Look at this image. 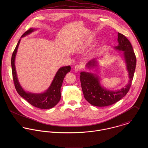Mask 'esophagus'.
I'll list each match as a JSON object with an SVG mask.
<instances>
[{
	"mask_svg": "<svg viewBox=\"0 0 148 148\" xmlns=\"http://www.w3.org/2000/svg\"><path fill=\"white\" fill-rule=\"evenodd\" d=\"M82 68H83V66L82 65H76L75 66V71L76 72H78V71H81L82 69Z\"/></svg>",
	"mask_w": 148,
	"mask_h": 148,
	"instance_id": "34e87169",
	"label": "esophagus"
}]
</instances>
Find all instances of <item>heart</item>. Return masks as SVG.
I'll list each match as a JSON object with an SVG mask.
<instances>
[{
  "instance_id": "obj_1",
  "label": "heart",
  "mask_w": 148,
  "mask_h": 148,
  "mask_svg": "<svg viewBox=\"0 0 148 148\" xmlns=\"http://www.w3.org/2000/svg\"><path fill=\"white\" fill-rule=\"evenodd\" d=\"M90 40H89L88 42L86 43V46H88L89 44H90Z\"/></svg>"
}]
</instances>
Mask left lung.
<instances>
[{
	"label": "left lung",
	"mask_w": 148,
	"mask_h": 148,
	"mask_svg": "<svg viewBox=\"0 0 148 148\" xmlns=\"http://www.w3.org/2000/svg\"><path fill=\"white\" fill-rule=\"evenodd\" d=\"M117 40L119 45L115 48L124 51L123 54L129 72V83L120 90H108L100 85L96 75L88 72H81L80 79L84 96L85 100L92 106H106L112 105L124 97L131 86L136 69V57L131 43L124 35L119 32ZM96 60L93 59L88 63L87 66H96Z\"/></svg>",
	"instance_id": "obj_1"
}]
</instances>
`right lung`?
<instances>
[{
  "label": "right lung",
  "instance_id": "obj_1",
  "mask_svg": "<svg viewBox=\"0 0 148 148\" xmlns=\"http://www.w3.org/2000/svg\"><path fill=\"white\" fill-rule=\"evenodd\" d=\"M35 29L33 28L29 29L23 34L21 38L31 33ZM20 42L21 39L18 42L11 58L12 77L15 89L19 95L32 106L44 109L52 108L56 106L60 100L61 86L63 84L64 77L66 74L71 71V66L69 65L63 66L58 70L52 84L45 92L41 94H34L26 92L21 88L18 82L15 66V59Z\"/></svg>",
  "mask_w": 148,
  "mask_h": 148
}]
</instances>
